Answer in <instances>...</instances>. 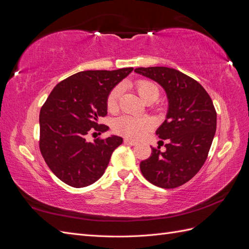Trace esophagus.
I'll return each mask as SVG.
<instances>
[{"mask_svg":"<svg viewBox=\"0 0 249 249\" xmlns=\"http://www.w3.org/2000/svg\"><path fill=\"white\" fill-rule=\"evenodd\" d=\"M124 142L125 143V144H130V145H136V144H137L136 141L131 140V139H124Z\"/></svg>","mask_w":249,"mask_h":249,"instance_id":"1","label":"esophagus"}]
</instances>
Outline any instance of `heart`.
<instances>
[{
	"label": "heart",
	"instance_id": "1",
	"mask_svg": "<svg viewBox=\"0 0 249 249\" xmlns=\"http://www.w3.org/2000/svg\"><path fill=\"white\" fill-rule=\"evenodd\" d=\"M138 94L146 103L156 101L159 96V88L154 82L147 80H138L135 82ZM123 93V86L117 85L113 88L107 97V108L109 111L114 112L118 109L120 95ZM153 122L149 118H138L131 115H122L117 117L113 123V130L118 135L133 139L142 137L148 130L152 129Z\"/></svg>",
	"mask_w": 249,
	"mask_h": 249
}]
</instances>
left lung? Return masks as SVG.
I'll use <instances>...</instances> for the list:
<instances>
[{"mask_svg": "<svg viewBox=\"0 0 249 249\" xmlns=\"http://www.w3.org/2000/svg\"><path fill=\"white\" fill-rule=\"evenodd\" d=\"M135 72L159 83L169 104L166 119L156 131L159 138L168 140L166 150L153 147L148 159L141 161L140 170L155 186L164 189L182 186L208 158L217 123L213 102L197 81L175 69L138 67Z\"/></svg>", "mask_w": 249, "mask_h": 249, "instance_id": "8db88e82", "label": "left lung"}]
</instances>
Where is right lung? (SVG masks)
Segmentation results:
<instances>
[{
  "label": "right lung",
  "mask_w": 249,
  "mask_h": 249,
  "mask_svg": "<svg viewBox=\"0 0 249 249\" xmlns=\"http://www.w3.org/2000/svg\"><path fill=\"white\" fill-rule=\"evenodd\" d=\"M133 67L86 71L72 74L52 90L39 114V149L52 172L63 183L83 188L96 182L107 168L118 136L86 140L106 132L99 119L107 115V97Z\"/></svg>",
  "instance_id": "right-lung-1"
}]
</instances>
